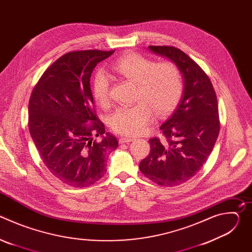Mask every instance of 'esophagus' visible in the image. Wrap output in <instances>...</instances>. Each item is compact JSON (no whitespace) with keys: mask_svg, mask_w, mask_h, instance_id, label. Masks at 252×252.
Returning a JSON list of instances; mask_svg holds the SVG:
<instances>
[{"mask_svg":"<svg viewBox=\"0 0 252 252\" xmlns=\"http://www.w3.org/2000/svg\"><path fill=\"white\" fill-rule=\"evenodd\" d=\"M134 138L133 137H129V136H122L120 137V142L121 143H126L129 141H132Z\"/></svg>","mask_w":252,"mask_h":252,"instance_id":"34e87169","label":"esophagus"}]
</instances>
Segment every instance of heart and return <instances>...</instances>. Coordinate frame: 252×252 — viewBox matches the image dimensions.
<instances>
[{
  "label": "heart",
  "mask_w": 252,
  "mask_h": 252,
  "mask_svg": "<svg viewBox=\"0 0 252 252\" xmlns=\"http://www.w3.org/2000/svg\"><path fill=\"white\" fill-rule=\"evenodd\" d=\"M111 70L136 86V103L121 106L111 117V126L121 134L135 135L152 120L168 115L177 105L184 91L182 74L171 62L157 63L140 55L130 54L117 61ZM93 95L95 102L106 107L110 104V81L103 73L94 80Z\"/></svg>",
  "instance_id": "b5f03b06"
}]
</instances>
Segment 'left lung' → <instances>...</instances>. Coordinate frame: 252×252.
Listing matches in <instances>:
<instances>
[{"mask_svg": "<svg viewBox=\"0 0 252 252\" xmlns=\"http://www.w3.org/2000/svg\"><path fill=\"white\" fill-rule=\"evenodd\" d=\"M149 49L174 63L184 78L183 96L159 127L164 138H151V153L139 163L149 179L171 188L193 177L212 152L220 127L218 98L204 70L186 53L170 46Z\"/></svg>", "mask_w": 252, "mask_h": 252, "instance_id": "obj_1", "label": "left lung"}]
</instances>
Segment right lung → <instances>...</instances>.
<instances>
[{"label": "right lung", "mask_w": 252, "mask_h": 252, "mask_svg": "<svg viewBox=\"0 0 252 252\" xmlns=\"http://www.w3.org/2000/svg\"><path fill=\"white\" fill-rule=\"evenodd\" d=\"M114 53L69 52L46 69L32 92L31 136L45 165L67 186L86 188L97 182L106 172L105 155L119 147L96 117L90 84L95 65Z\"/></svg>", "instance_id": "1"}]
</instances>
